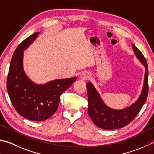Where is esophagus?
<instances>
[{
	"mask_svg": "<svg viewBox=\"0 0 154 154\" xmlns=\"http://www.w3.org/2000/svg\"><path fill=\"white\" fill-rule=\"evenodd\" d=\"M90 74L88 72H84L82 73V74L80 75V79L82 80H88L90 79Z\"/></svg>",
	"mask_w": 154,
	"mask_h": 154,
	"instance_id": "esophagus-1",
	"label": "esophagus"
}]
</instances>
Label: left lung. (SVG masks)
<instances>
[{"mask_svg": "<svg viewBox=\"0 0 154 154\" xmlns=\"http://www.w3.org/2000/svg\"><path fill=\"white\" fill-rule=\"evenodd\" d=\"M137 58L145 67L143 87L137 100L128 107L114 109L105 104L99 93L91 82L87 83L88 95V114L96 126L105 130H114L128 125L145 103L148 94V66L145 57L134 45L132 44Z\"/></svg>", "mask_w": 154, "mask_h": 154, "instance_id": "left-lung-1", "label": "left lung"}]
</instances>
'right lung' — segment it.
I'll return each instance as SVG.
<instances>
[{
	"label": "right lung",
	"instance_id": "right-lung-1",
	"mask_svg": "<svg viewBox=\"0 0 154 154\" xmlns=\"http://www.w3.org/2000/svg\"><path fill=\"white\" fill-rule=\"evenodd\" d=\"M40 32H35L19 45L13 53L8 74L7 89L19 114L26 119L43 121L55 114L60 96L76 80V77L56 79L38 85L29 79L23 69V51Z\"/></svg>",
	"mask_w": 154,
	"mask_h": 154
}]
</instances>
